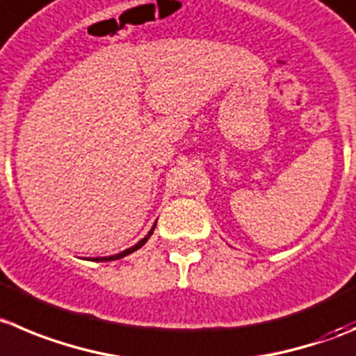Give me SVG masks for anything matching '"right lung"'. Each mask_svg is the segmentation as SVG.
<instances>
[{"label":"right lung","instance_id":"1","mask_svg":"<svg viewBox=\"0 0 356 356\" xmlns=\"http://www.w3.org/2000/svg\"><path fill=\"white\" fill-rule=\"evenodd\" d=\"M155 225H157V222H155L154 225H152V229H150V231H148V234L145 236V238L141 239V241H138L136 245H134V246H131V248L124 250V252L117 253V255H110V257H96V259H92V260H96V262H110V260H118V259H124V257L131 255V253H133V252H136V250H140L141 246H143L145 243H147L148 239H150V236L154 234V231H155Z\"/></svg>","mask_w":356,"mask_h":356}]
</instances>
